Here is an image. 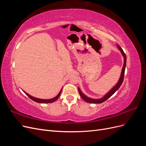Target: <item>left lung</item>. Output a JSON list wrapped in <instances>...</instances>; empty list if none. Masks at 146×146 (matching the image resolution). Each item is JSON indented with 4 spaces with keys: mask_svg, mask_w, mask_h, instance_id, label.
Wrapping results in <instances>:
<instances>
[{
    "mask_svg": "<svg viewBox=\"0 0 146 146\" xmlns=\"http://www.w3.org/2000/svg\"><path fill=\"white\" fill-rule=\"evenodd\" d=\"M117 46L118 47L119 49L120 50V51L121 52L122 55L123 56V58H124V63H123V68H122L121 75L120 78H119V80L117 83L112 88L111 91H110L109 92H108V93L104 97V98H102V99H90L89 98H88V97H86V96H85L82 93L81 90L78 88L79 94H80V96L82 97V98L84 100H85V102H88V103H93V104H101V103H102V102H105V100H107L108 99H109L110 97H111L114 93V92H115L119 89V88H120V86H121L122 83L123 82V77H124V74H125V66H126V60H127V58H126L125 54L124 53V52L123 51L122 48L121 47V46H119L118 45H117Z\"/></svg>",
    "mask_w": 146,
    "mask_h": 146,
    "instance_id": "obj_1",
    "label": "left lung"
}]
</instances>
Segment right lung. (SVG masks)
Wrapping results in <instances>:
<instances>
[{"label":"right lung","mask_w":146,"mask_h":146,"mask_svg":"<svg viewBox=\"0 0 146 146\" xmlns=\"http://www.w3.org/2000/svg\"><path fill=\"white\" fill-rule=\"evenodd\" d=\"M61 90L60 91V92H59V94L58 95H57L56 97H55L54 98L51 99H38V98H34V97L31 96L29 94L26 93L25 91H24V92H25V94L29 97V98H30L32 100L36 102H38V103H52V102H55V100H56L57 99H58V98H59L60 94H61Z\"/></svg>","instance_id":"add662e5"}]
</instances>
